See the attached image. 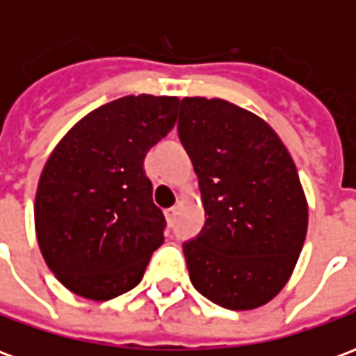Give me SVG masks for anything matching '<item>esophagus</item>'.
<instances>
[{"label": "esophagus", "mask_w": 356, "mask_h": 356, "mask_svg": "<svg viewBox=\"0 0 356 356\" xmlns=\"http://www.w3.org/2000/svg\"><path fill=\"white\" fill-rule=\"evenodd\" d=\"M175 213H177V208L165 209V219H168V223L170 225H173V221H175Z\"/></svg>", "instance_id": "esophagus-1"}]
</instances>
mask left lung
Listing matches in <instances>:
<instances>
[{"instance_id": "obj_1", "label": "left lung", "mask_w": 356, "mask_h": 356, "mask_svg": "<svg viewBox=\"0 0 356 356\" xmlns=\"http://www.w3.org/2000/svg\"><path fill=\"white\" fill-rule=\"evenodd\" d=\"M177 129L208 216L183 244L191 282L231 311L265 305L290 280L305 242L296 163L265 120L223 99L185 97Z\"/></svg>"}]
</instances>
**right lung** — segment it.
Masks as SVG:
<instances>
[{
    "label": "right lung",
    "mask_w": 356,
    "mask_h": 356,
    "mask_svg": "<svg viewBox=\"0 0 356 356\" xmlns=\"http://www.w3.org/2000/svg\"><path fill=\"white\" fill-rule=\"evenodd\" d=\"M177 97L127 95L81 118L42 171L35 236L65 288L108 301L140 282L163 244L145 158L173 129Z\"/></svg>",
    "instance_id": "obj_1"
}]
</instances>
